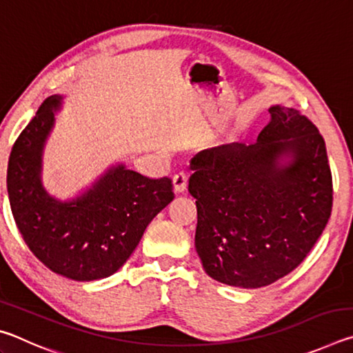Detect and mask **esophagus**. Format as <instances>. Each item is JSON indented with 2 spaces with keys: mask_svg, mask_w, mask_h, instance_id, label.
<instances>
[{
  "mask_svg": "<svg viewBox=\"0 0 353 353\" xmlns=\"http://www.w3.org/2000/svg\"><path fill=\"white\" fill-rule=\"evenodd\" d=\"M188 177L183 171H179L177 174L172 177V188H174L176 193H183L185 188H187Z\"/></svg>",
  "mask_w": 353,
  "mask_h": 353,
  "instance_id": "obj_1",
  "label": "esophagus"
}]
</instances>
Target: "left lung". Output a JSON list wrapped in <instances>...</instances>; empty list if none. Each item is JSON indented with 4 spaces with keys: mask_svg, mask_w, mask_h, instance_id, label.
I'll return each instance as SVG.
<instances>
[{
    "mask_svg": "<svg viewBox=\"0 0 353 353\" xmlns=\"http://www.w3.org/2000/svg\"><path fill=\"white\" fill-rule=\"evenodd\" d=\"M254 145L230 143L191 159L194 246L205 272L236 288H261L301 265L332 213L325 141L296 109L271 105Z\"/></svg>",
    "mask_w": 353,
    "mask_h": 353,
    "instance_id": "8db88e82",
    "label": "left lung"
}]
</instances>
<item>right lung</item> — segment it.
Wrapping results in <instances>:
<instances>
[{
  "instance_id": "right-lung-1",
  "label": "right lung",
  "mask_w": 353,
  "mask_h": 353,
  "mask_svg": "<svg viewBox=\"0 0 353 353\" xmlns=\"http://www.w3.org/2000/svg\"><path fill=\"white\" fill-rule=\"evenodd\" d=\"M62 94H52L12 148L8 193L17 227L52 272L77 282L110 277L139 246L148 224L174 199L168 177L149 179L119 162L67 201L43 185V152Z\"/></svg>"
}]
</instances>
